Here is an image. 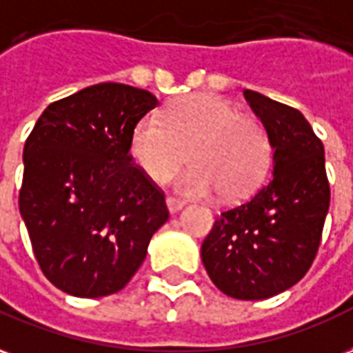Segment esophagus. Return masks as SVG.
Masks as SVG:
<instances>
[{
	"instance_id": "1",
	"label": "esophagus",
	"mask_w": 353,
	"mask_h": 353,
	"mask_svg": "<svg viewBox=\"0 0 353 353\" xmlns=\"http://www.w3.org/2000/svg\"><path fill=\"white\" fill-rule=\"evenodd\" d=\"M165 205H167V210H169V214H176L180 208L184 207V203L179 201V199H174V197H167Z\"/></svg>"
}]
</instances>
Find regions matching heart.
Returning a JSON list of instances; mask_svg holds the SVG:
<instances>
[{
  "label": "heart",
  "mask_w": 353,
  "mask_h": 353,
  "mask_svg": "<svg viewBox=\"0 0 353 353\" xmlns=\"http://www.w3.org/2000/svg\"><path fill=\"white\" fill-rule=\"evenodd\" d=\"M131 156L154 182H165L184 161L192 167L174 182L186 197L241 201L271 167V139L261 123L218 95L195 94L173 103L163 118L146 114L131 133Z\"/></svg>",
  "instance_id": "1"
}]
</instances>
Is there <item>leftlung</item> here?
I'll return each mask as SVG.
<instances>
[{
    "label": "left lung",
    "instance_id": "left-lung-1",
    "mask_svg": "<svg viewBox=\"0 0 353 353\" xmlns=\"http://www.w3.org/2000/svg\"><path fill=\"white\" fill-rule=\"evenodd\" d=\"M244 97L271 139V179L250 201L222 212L203 243L201 261L220 292L259 301L307 274L331 195L323 145L307 118L254 90H244Z\"/></svg>",
    "mask_w": 353,
    "mask_h": 353
}]
</instances>
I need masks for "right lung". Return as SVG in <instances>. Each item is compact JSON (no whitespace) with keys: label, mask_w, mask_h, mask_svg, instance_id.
<instances>
[{"label":"right lung","mask_w":353,"mask_h":353,"mask_svg":"<svg viewBox=\"0 0 353 353\" xmlns=\"http://www.w3.org/2000/svg\"><path fill=\"white\" fill-rule=\"evenodd\" d=\"M154 107L146 90L103 82L48 105L26 141L20 216L61 292H120L167 222L163 194L130 156L131 133Z\"/></svg>","instance_id":"add662e5"}]
</instances>
